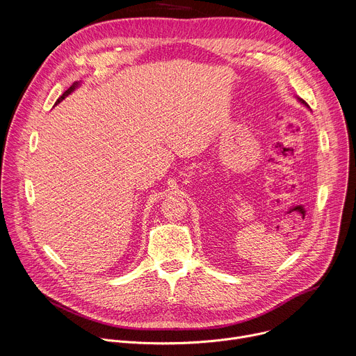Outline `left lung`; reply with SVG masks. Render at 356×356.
I'll list each match as a JSON object with an SVG mask.
<instances>
[{
	"label": "left lung",
	"mask_w": 356,
	"mask_h": 356,
	"mask_svg": "<svg viewBox=\"0 0 356 356\" xmlns=\"http://www.w3.org/2000/svg\"><path fill=\"white\" fill-rule=\"evenodd\" d=\"M298 101H300V103H301V104H304V106H306V107H309V104H307V103H306V101H304V99L298 98Z\"/></svg>",
	"instance_id": "obj_1"
}]
</instances>
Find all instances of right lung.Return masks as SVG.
I'll return each mask as SVG.
<instances>
[{"mask_svg": "<svg viewBox=\"0 0 356 356\" xmlns=\"http://www.w3.org/2000/svg\"><path fill=\"white\" fill-rule=\"evenodd\" d=\"M79 87V83H74L73 86H70V88H67L65 92H63V95L62 97H59V99H58V103H60V101L65 98V97H67L72 91H74V88H77Z\"/></svg>", "mask_w": 356, "mask_h": 356, "instance_id": "obj_1", "label": "right lung"}]
</instances>
